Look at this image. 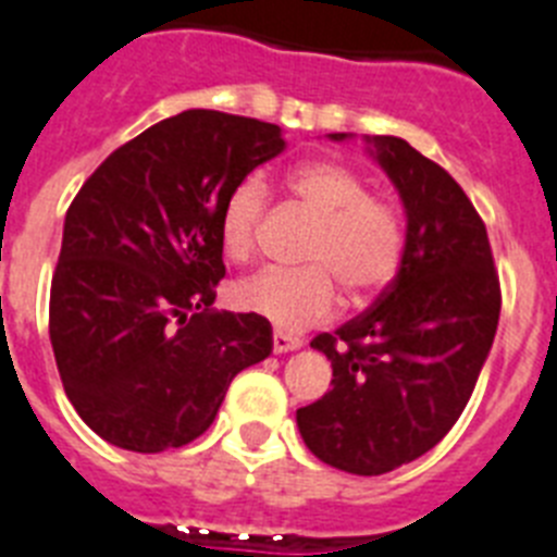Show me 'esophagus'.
Returning <instances> with one entry per match:
<instances>
[{
	"label": "esophagus",
	"instance_id": "obj_1",
	"mask_svg": "<svg viewBox=\"0 0 557 557\" xmlns=\"http://www.w3.org/2000/svg\"><path fill=\"white\" fill-rule=\"evenodd\" d=\"M300 339L297 336H288L283 331H274V354H288V350L300 348Z\"/></svg>",
	"mask_w": 557,
	"mask_h": 557
}]
</instances>
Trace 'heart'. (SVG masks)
Returning a JSON list of instances; mask_svg holds the SVG:
<instances>
[{"mask_svg": "<svg viewBox=\"0 0 557 557\" xmlns=\"http://www.w3.org/2000/svg\"><path fill=\"white\" fill-rule=\"evenodd\" d=\"M288 191L314 214L317 232L306 249L308 269H263L237 286V302L280 331H300L336 311L339 287L366 297L399 269L405 232L387 200L368 195L366 181L336 161H306L288 172ZM265 184L243 177L221 207V243L232 260H249L265 212Z\"/></svg>", "mask_w": 557, "mask_h": 557, "instance_id": "heart-1", "label": "heart"}]
</instances>
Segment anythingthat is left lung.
Here are the masks:
<instances>
[{"instance_id": "obj_1", "label": "left lung", "mask_w": 557, "mask_h": 557, "mask_svg": "<svg viewBox=\"0 0 557 557\" xmlns=\"http://www.w3.org/2000/svg\"><path fill=\"white\" fill-rule=\"evenodd\" d=\"M348 141L350 133H331ZM405 207L399 271L382 297L311 348L331 391L297 410L306 447L354 475H382L447 436L487 362L502 288L487 228L456 181L405 138L366 135Z\"/></svg>"}]
</instances>
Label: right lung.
<instances>
[{"label":"right lung","instance_id":"1","mask_svg":"<svg viewBox=\"0 0 557 557\" xmlns=\"http://www.w3.org/2000/svg\"><path fill=\"white\" fill-rule=\"evenodd\" d=\"M283 149L277 124L177 112L115 149L70 203L50 343L64 394L110 445H189L237 373L274 348L265 317L212 302L226 274L223 200Z\"/></svg>","mask_w":557,"mask_h":557}]
</instances>
